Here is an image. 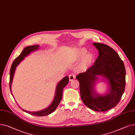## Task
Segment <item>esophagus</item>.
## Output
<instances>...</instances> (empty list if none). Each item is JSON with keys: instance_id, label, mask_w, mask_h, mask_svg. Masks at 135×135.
Segmentation results:
<instances>
[{"instance_id": "34e87169", "label": "esophagus", "mask_w": 135, "mask_h": 135, "mask_svg": "<svg viewBox=\"0 0 135 135\" xmlns=\"http://www.w3.org/2000/svg\"><path fill=\"white\" fill-rule=\"evenodd\" d=\"M75 78V74H70L69 75V79L70 81L73 80Z\"/></svg>"}]
</instances>
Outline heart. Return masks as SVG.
Masks as SVG:
<instances>
[{"instance_id":"obj_1","label":"heart","mask_w":135,"mask_h":135,"mask_svg":"<svg viewBox=\"0 0 135 135\" xmlns=\"http://www.w3.org/2000/svg\"><path fill=\"white\" fill-rule=\"evenodd\" d=\"M76 59L81 61V65L84 67L91 66L94 61V56L92 54H87L86 50H81L78 55Z\"/></svg>"}]
</instances>
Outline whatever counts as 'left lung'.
I'll list each match as a JSON object with an SVG mask.
<instances>
[{"mask_svg": "<svg viewBox=\"0 0 135 135\" xmlns=\"http://www.w3.org/2000/svg\"><path fill=\"white\" fill-rule=\"evenodd\" d=\"M93 45L98 50L97 59L76 79L79 82L80 96L85 105L93 110L103 112L114 108L120 101L125 88L126 71L123 61L112 47L100 42ZM98 75L104 77L109 83L110 89L104 95H99L94 91Z\"/></svg>", "mask_w": 135, "mask_h": 135, "instance_id": "obj_1", "label": "left lung"}]
</instances>
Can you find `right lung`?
<instances>
[{
	"label": "right lung",
	"instance_id": "add662e5",
	"mask_svg": "<svg viewBox=\"0 0 135 135\" xmlns=\"http://www.w3.org/2000/svg\"><path fill=\"white\" fill-rule=\"evenodd\" d=\"M39 46L38 45L27 46L23 49V50L22 51V52H21V54L17 57V58L15 59V60L13 61L10 70V81H9V87H10V91L12 95V94L11 91V86L13 77L14 75V73H15L16 67L18 66V65L20 63V62H21L24 59V58L26 56H27L28 55H29V54H30L31 52L37 50H38V49L39 48ZM68 82H69V77L66 76L65 78H63L58 83L56 89L55 96L54 98V100L51 103V105L47 108L43 110H41L38 112H34L27 111L25 109H23L22 108H21V107L20 108L23 111L28 113V114H30L31 115H33L34 116L42 117V116H46L50 114H51V113H52L53 112H54L56 110L57 107V106L59 105V103H60L62 99V97L63 90L64 88L67 85Z\"/></svg>",
	"mask_w": 135,
	"mask_h": 135
}]
</instances>
